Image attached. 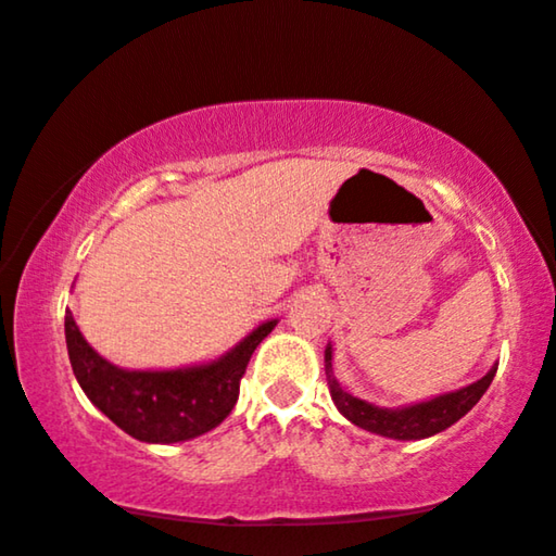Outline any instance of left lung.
I'll return each mask as SVG.
<instances>
[{
    "label": "left lung",
    "instance_id": "1",
    "mask_svg": "<svg viewBox=\"0 0 556 556\" xmlns=\"http://www.w3.org/2000/svg\"><path fill=\"white\" fill-rule=\"evenodd\" d=\"M495 368L498 366H493L483 379L470 383V387L434 396L429 402L402 406V409H381V406H374L364 402V399L348 394L340 387L336 376H332V348H325V374H328L330 396L336 402L338 412L345 419H351L355 427L391 440H425L442 432V429H447L450 425H455L457 419L465 417L480 402V396L491 387Z\"/></svg>",
    "mask_w": 556,
    "mask_h": 556
}]
</instances>
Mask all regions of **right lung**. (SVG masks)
I'll return each instance as SVG.
<instances>
[{"instance_id":"add662e5","label":"right lung","mask_w":556,"mask_h":556,"mask_svg":"<svg viewBox=\"0 0 556 556\" xmlns=\"http://www.w3.org/2000/svg\"><path fill=\"white\" fill-rule=\"evenodd\" d=\"M274 325L262 323L213 364L175 371H127L109 364L86 343L68 309L65 343L73 374L93 406L135 440L169 445L211 432L231 414L251 353Z\"/></svg>"}]
</instances>
